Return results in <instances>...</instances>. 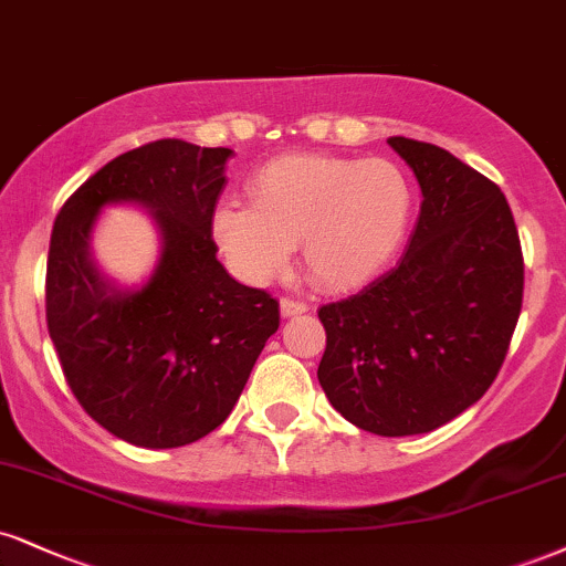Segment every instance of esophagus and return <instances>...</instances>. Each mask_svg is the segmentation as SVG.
I'll return each instance as SVG.
<instances>
[{"label":"esophagus","instance_id":"esophagus-1","mask_svg":"<svg viewBox=\"0 0 566 566\" xmlns=\"http://www.w3.org/2000/svg\"><path fill=\"white\" fill-rule=\"evenodd\" d=\"M279 308H282V316H297V313L308 311V303L301 301V297H282Z\"/></svg>","mask_w":566,"mask_h":566}]
</instances>
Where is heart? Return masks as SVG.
<instances>
[{
    "label": "heart",
    "instance_id": "b5f03b06",
    "mask_svg": "<svg viewBox=\"0 0 566 566\" xmlns=\"http://www.w3.org/2000/svg\"><path fill=\"white\" fill-rule=\"evenodd\" d=\"M250 200L218 202L210 231L229 269L263 284L301 244L324 287H353L390 263L413 216V187L398 163L287 155L250 179Z\"/></svg>",
    "mask_w": 566,
    "mask_h": 566
}]
</instances>
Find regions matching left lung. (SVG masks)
<instances>
[{"instance_id":"1","label":"left lung","mask_w":566,"mask_h":566,"mask_svg":"<svg viewBox=\"0 0 566 566\" xmlns=\"http://www.w3.org/2000/svg\"><path fill=\"white\" fill-rule=\"evenodd\" d=\"M387 145L417 174V229L395 269L318 308V382L350 424L403 438L455 419L499 377L522 311L524 258L499 184L427 142Z\"/></svg>"}]
</instances>
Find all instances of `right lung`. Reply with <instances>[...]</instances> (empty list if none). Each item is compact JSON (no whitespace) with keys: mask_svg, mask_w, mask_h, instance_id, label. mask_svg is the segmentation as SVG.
Wrapping results in <instances>:
<instances>
[{"mask_svg":"<svg viewBox=\"0 0 566 566\" xmlns=\"http://www.w3.org/2000/svg\"><path fill=\"white\" fill-rule=\"evenodd\" d=\"M229 155L149 142L88 176L54 218L46 329L81 408L132 446H189L223 424L279 329L276 297L216 258L210 218ZM107 201H142L161 223V263L136 293L105 289L87 263V231Z\"/></svg>","mask_w":566,"mask_h":566,"instance_id":"1","label":"right lung"}]
</instances>
